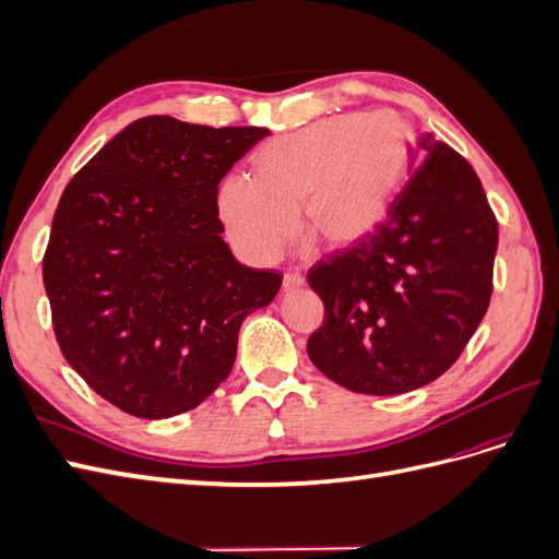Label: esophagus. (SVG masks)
I'll return each instance as SVG.
<instances>
[{
	"label": "esophagus",
	"mask_w": 559,
	"mask_h": 559,
	"mask_svg": "<svg viewBox=\"0 0 559 559\" xmlns=\"http://www.w3.org/2000/svg\"><path fill=\"white\" fill-rule=\"evenodd\" d=\"M298 286H302V277H300V275H296V273L284 275V280H282V289H284V292L298 289Z\"/></svg>",
	"instance_id": "1"
}]
</instances>
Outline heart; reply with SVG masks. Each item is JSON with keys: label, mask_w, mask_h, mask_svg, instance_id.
<instances>
[{"label": "heart", "mask_w": 559, "mask_h": 559, "mask_svg": "<svg viewBox=\"0 0 559 559\" xmlns=\"http://www.w3.org/2000/svg\"><path fill=\"white\" fill-rule=\"evenodd\" d=\"M408 163L411 134L399 114L331 116L261 146L257 179H224L218 216L233 247L257 265L280 257L294 212L326 249H347L382 224Z\"/></svg>", "instance_id": "obj_1"}]
</instances>
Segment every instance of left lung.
<instances>
[{"instance_id":"1","label":"left lung","mask_w":559,"mask_h":559,"mask_svg":"<svg viewBox=\"0 0 559 559\" xmlns=\"http://www.w3.org/2000/svg\"><path fill=\"white\" fill-rule=\"evenodd\" d=\"M408 175L366 240L308 273L326 308L310 361L357 394L394 396L441 378L492 296L499 226L478 175L429 132L411 144Z\"/></svg>"}]
</instances>
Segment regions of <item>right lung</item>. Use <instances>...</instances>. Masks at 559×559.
I'll return each mask as SVG.
<instances>
[{"label": "right lung", "mask_w": 559, "mask_h": 559, "mask_svg": "<svg viewBox=\"0 0 559 559\" xmlns=\"http://www.w3.org/2000/svg\"><path fill=\"white\" fill-rule=\"evenodd\" d=\"M267 128L146 116L107 142L58 202L44 286L58 345L128 415L193 411L222 384L242 321L282 277L233 257L216 191Z\"/></svg>", "instance_id": "1"}]
</instances>
